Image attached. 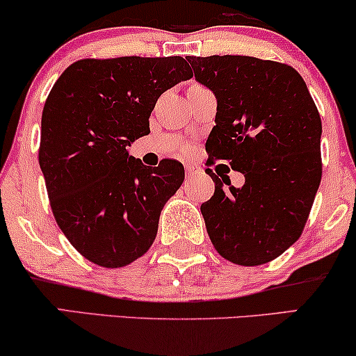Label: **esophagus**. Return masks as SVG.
I'll return each mask as SVG.
<instances>
[{"mask_svg": "<svg viewBox=\"0 0 356 356\" xmlns=\"http://www.w3.org/2000/svg\"><path fill=\"white\" fill-rule=\"evenodd\" d=\"M201 173V168L193 167V165H186V178H195L196 175Z\"/></svg>", "mask_w": 356, "mask_h": 356, "instance_id": "obj_1", "label": "esophagus"}]
</instances>
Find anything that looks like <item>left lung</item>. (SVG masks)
<instances>
[{"label":"left lung","mask_w":356,"mask_h":356,"mask_svg":"<svg viewBox=\"0 0 356 356\" xmlns=\"http://www.w3.org/2000/svg\"><path fill=\"white\" fill-rule=\"evenodd\" d=\"M186 60L218 99L207 154L245 177L235 188L207 168L216 191L201 212L212 245L237 265L275 260L301 237L319 189V111L302 76L284 63L242 55Z\"/></svg>","instance_id":"left-lung-1"}]
</instances>
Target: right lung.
<instances>
[{"label": "right lung", "instance_id": "1", "mask_svg": "<svg viewBox=\"0 0 356 356\" xmlns=\"http://www.w3.org/2000/svg\"><path fill=\"white\" fill-rule=\"evenodd\" d=\"M191 76L183 57H119L78 60L55 81L39 165L55 220L86 260L121 268L154 243L184 168L177 160L147 167L127 147L150 134L160 95Z\"/></svg>", "mask_w": 356, "mask_h": 356}]
</instances>
